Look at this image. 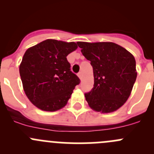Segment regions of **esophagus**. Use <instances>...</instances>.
I'll return each instance as SVG.
<instances>
[{"label": "esophagus", "mask_w": 154, "mask_h": 154, "mask_svg": "<svg viewBox=\"0 0 154 154\" xmlns=\"http://www.w3.org/2000/svg\"><path fill=\"white\" fill-rule=\"evenodd\" d=\"M77 76H78L79 78L82 79V76H83V74H82V72H79L78 74H77Z\"/></svg>", "instance_id": "1"}]
</instances>
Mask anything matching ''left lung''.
<instances>
[{"label":"left lung","instance_id":"obj_1","mask_svg":"<svg viewBox=\"0 0 154 154\" xmlns=\"http://www.w3.org/2000/svg\"><path fill=\"white\" fill-rule=\"evenodd\" d=\"M77 44L93 68L94 87L85 94L88 106L101 113L116 111L129 98L136 82L134 57L125 48L109 42Z\"/></svg>","mask_w":154,"mask_h":154}]
</instances>
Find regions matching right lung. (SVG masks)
Listing matches in <instances>:
<instances>
[{
  "mask_svg": "<svg viewBox=\"0 0 154 154\" xmlns=\"http://www.w3.org/2000/svg\"><path fill=\"white\" fill-rule=\"evenodd\" d=\"M75 42L47 39L24 53L19 73L29 101L43 111L63 108L80 79L70 70L66 57L75 51Z\"/></svg>",
  "mask_w": 154,
  "mask_h": 154,
  "instance_id": "obj_1",
  "label": "right lung"
}]
</instances>
